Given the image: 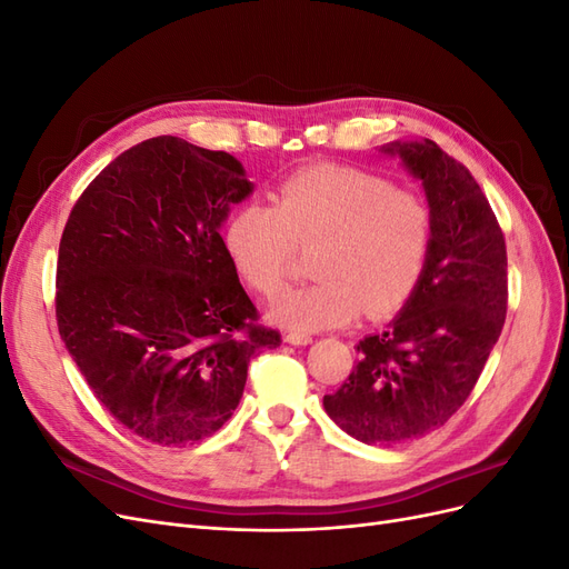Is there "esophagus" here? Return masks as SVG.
Returning <instances> with one entry per match:
<instances>
[{
    "instance_id": "34e87169",
    "label": "esophagus",
    "mask_w": 569,
    "mask_h": 569,
    "mask_svg": "<svg viewBox=\"0 0 569 569\" xmlns=\"http://www.w3.org/2000/svg\"><path fill=\"white\" fill-rule=\"evenodd\" d=\"M284 341L287 343H295V347H306V343L313 341V337L306 335V332H287Z\"/></svg>"
}]
</instances>
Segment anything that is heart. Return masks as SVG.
<instances>
[{
	"mask_svg": "<svg viewBox=\"0 0 569 569\" xmlns=\"http://www.w3.org/2000/svg\"><path fill=\"white\" fill-rule=\"evenodd\" d=\"M222 244L253 291L270 297L284 282L295 247H313V282L272 301L270 318L295 332L387 318L422 280L432 216L427 203L389 180L349 166H311L284 178L268 203H242Z\"/></svg>",
	"mask_w": 569,
	"mask_h": 569,
	"instance_id": "heart-1",
	"label": "heart"
}]
</instances>
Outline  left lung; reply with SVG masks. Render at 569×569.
I'll return each instance as SVG.
<instances>
[{
	"label": "left lung",
	"mask_w": 569,
	"mask_h": 569,
	"mask_svg": "<svg viewBox=\"0 0 569 569\" xmlns=\"http://www.w3.org/2000/svg\"><path fill=\"white\" fill-rule=\"evenodd\" d=\"M385 151L422 180L432 244L416 295L385 332L358 341L349 380L322 403L358 441L396 446L449 422L468 401L506 322L508 256L468 168L432 140Z\"/></svg>",
	"instance_id": "8db88e82"
}]
</instances>
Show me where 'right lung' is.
I'll list each match as a JSON object with an SVG mask.
<instances>
[{"mask_svg":"<svg viewBox=\"0 0 569 569\" xmlns=\"http://www.w3.org/2000/svg\"><path fill=\"white\" fill-rule=\"evenodd\" d=\"M249 192L232 153L161 134L116 157L68 216L59 335L99 403L151 443L218 432L251 356L282 343L258 322L218 232Z\"/></svg>","mask_w":569,"mask_h":569,"instance_id":"obj_1","label":"right lung"}]
</instances>
